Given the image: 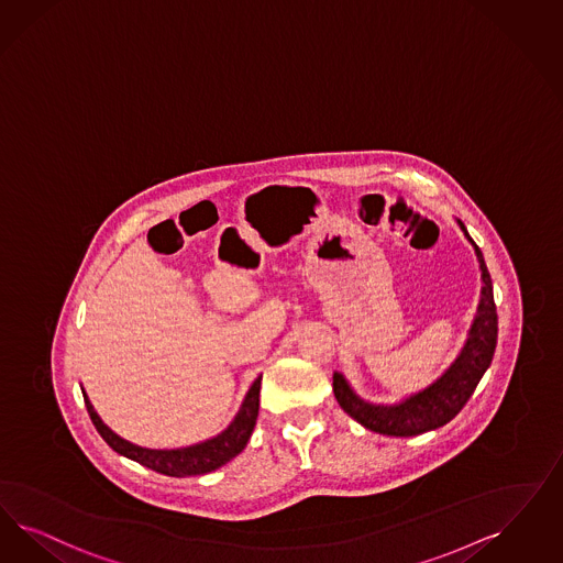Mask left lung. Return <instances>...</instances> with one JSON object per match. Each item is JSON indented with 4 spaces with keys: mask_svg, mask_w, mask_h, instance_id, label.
<instances>
[{
    "mask_svg": "<svg viewBox=\"0 0 563 563\" xmlns=\"http://www.w3.org/2000/svg\"><path fill=\"white\" fill-rule=\"evenodd\" d=\"M465 239L474 247L481 266V301L476 316L467 330L464 347L451 366L428 387L406 395L395 404H374L360 397L350 380L341 374H332V390L343 411H347L355 422L372 432L387 437H416L451 422L472 397L481 378L493 362L497 347V308L493 299V280L486 271L485 257L472 236L465 231L464 222L457 220Z\"/></svg>",
    "mask_w": 563,
    "mask_h": 563,
    "instance_id": "obj_1",
    "label": "left lung"
}]
</instances>
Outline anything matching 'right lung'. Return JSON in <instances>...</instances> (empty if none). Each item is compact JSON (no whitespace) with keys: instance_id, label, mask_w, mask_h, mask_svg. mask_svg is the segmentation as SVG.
<instances>
[{"instance_id":"right-lung-1","label":"right lung","mask_w":563,"mask_h":563,"mask_svg":"<svg viewBox=\"0 0 563 563\" xmlns=\"http://www.w3.org/2000/svg\"><path fill=\"white\" fill-rule=\"evenodd\" d=\"M260 387H262V376H257L253 380L252 387L247 390L241 408L236 411L233 422L224 428L222 432H218L212 439H206L201 443H195L189 446H178V449H150V446L135 445L126 439H122L108 424H103V420L99 418L98 411L93 408V404L89 401L85 388L82 397H85V406L91 416V422L98 428L101 439L112 446L117 453L133 460L136 464L152 467L159 474L166 476H176V478H185V476H199V474H208L224 464H229L233 457H236L252 437L255 420H257V411H260Z\"/></svg>"}]
</instances>
